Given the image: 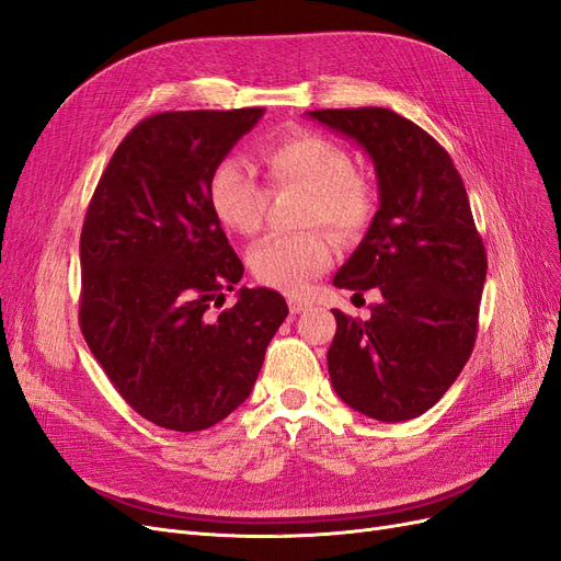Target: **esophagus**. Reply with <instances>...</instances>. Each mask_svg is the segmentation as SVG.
Segmentation results:
<instances>
[{"label": "esophagus", "mask_w": 561, "mask_h": 561, "mask_svg": "<svg viewBox=\"0 0 561 561\" xmlns=\"http://www.w3.org/2000/svg\"><path fill=\"white\" fill-rule=\"evenodd\" d=\"M287 307H290L293 316H299V313H304V311L311 307V301L309 299H301L297 295H290V297H287Z\"/></svg>", "instance_id": "obj_1"}]
</instances>
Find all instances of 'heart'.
<instances>
[{"label": "heart", "mask_w": 561, "mask_h": 561, "mask_svg": "<svg viewBox=\"0 0 561 561\" xmlns=\"http://www.w3.org/2000/svg\"><path fill=\"white\" fill-rule=\"evenodd\" d=\"M260 159L276 186H299L309 194L301 222L325 225L339 239L358 236L375 213V190L353 171L348 151L328 135L293 130L260 147ZM210 206L219 222L243 236L257 233L268 192L239 159H222L210 178ZM332 260L330 236L322 229L266 236L250 250L254 278L268 287L301 290Z\"/></svg>", "instance_id": "b5f03b06"}]
</instances>
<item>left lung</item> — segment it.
I'll return each instance as SVG.
<instances>
[{"label":"left lung","instance_id":"8db88e82","mask_svg":"<svg viewBox=\"0 0 561 561\" xmlns=\"http://www.w3.org/2000/svg\"><path fill=\"white\" fill-rule=\"evenodd\" d=\"M309 116L358 142L379 184V210L332 283L381 299L369 320L334 311L330 379L355 412L410 421L447 393L478 336L486 252L466 186L445 147L393 110Z\"/></svg>","mask_w":561,"mask_h":561}]
</instances>
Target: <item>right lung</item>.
<instances>
[{
  "label": "right lung",
  "mask_w": 561,
  "mask_h": 561,
  "mask_svg": "<svg viewBox=\"0 0 561 561\" xmlns=\"http://www.w3.org/2000/svg\"><path fill=\"white\" fill-rule=\"evenodd\" d=\"M262 107L147 116L116 147L83 219L79 325L135 412L178 433L243 404L287 316L268 287L225 290L243 264L210 206V178Z\"/></svg>",
  "instance_id": "obj_1"
}]
</instances>
